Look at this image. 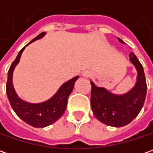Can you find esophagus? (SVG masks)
Wrapping results in <instances>:
<instances>
[{
	"instance_id": "1",
	"label": "esophagus",
	"mask_w": 153,
	"mask_h": 153,
	"mask_svg": "<svg viewBox=\"0 0 153 153\" xmlns=\"http://www.w3.org/2000/svg\"><path fill=\"white\" fill-rule=\"evenodd\" d=\"M82 76H83V77H90L92 76L91 71H83L82 73Z\"/></svg>"
}]
</instances>
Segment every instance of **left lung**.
<instances>
[{"label":"left lung","mask_w":153,"mask_h":153,"mask_svg":"<svg viewBox=\"0 0 153 153\" xmlns=\"http://www.w3.org/2000/svg\"><path fill=\"white\" fill-rule=\"evenodd\" d=\"M117 39L121 43H125ZM128 57L137 71L135 84L128 92L115 94L90 82L93 113L98 120L108 126L123 127L131 123L140 113L146 100L147 87L143 66L134 53H130Z\"/></svg>","instance_id":"obj_1"}]
</instances>
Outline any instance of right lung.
<instances>
[{
    "instance_id": "add662e5",
    "label": "right lung",
    "mask_w": 153,
    "mask_h": 153,
    "mask_svg": "<svg viewBox=\"0 0 153 153\" xmlns=\"http://www.w3.org/2000/svg\"><path fill=\"white\" fill-rule=\"evenodd\" d=\"M45 35L46 32L41 33L19 51L17 58L9 68L7 82L6 86V91L9 102L15 113L25 123L34 128H44L51 125L64 114L67 106L68 98L73 90L76 81L79 77L78 76H76L62 84L53 96L43 102L30 103L25 101L19 97L13 84V71L20 60L21 54L23 51L25 50V47L36 40L42 38Z\"/></svg>"
}]
</instances>
